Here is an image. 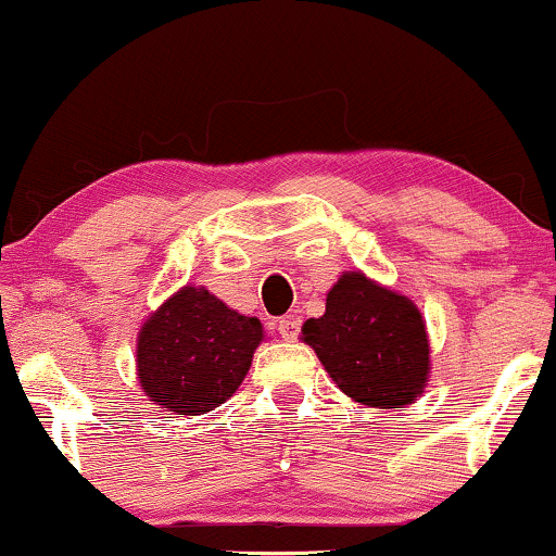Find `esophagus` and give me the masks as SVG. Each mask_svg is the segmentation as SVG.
Returning a JSON list of instances; mask_svg holds the SVG:
<instances>
[{"label": "esophagus", "instance_id": "1", "mask_svg": "<svg viewBox=\"0 0 556 556\" xmlns=\"http://www.w3.org/2000/svg\"><path fill=\"white\" fill-rule=\"evenodd\" d=\"M277 329H279V333H282L285 342H295V339L300 337V318L298 316H285L277 324Z\"/></svg>", "mask_w": 556, "mask_h": 556}]
</instances>
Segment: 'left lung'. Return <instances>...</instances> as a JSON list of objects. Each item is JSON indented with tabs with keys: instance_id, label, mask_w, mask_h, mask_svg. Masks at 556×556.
Segmentation results:
<instances>
[{
	"instance_id": "1",
	"label": "left lung",
	"mask_w": 556,
	"mask_h": 556,
	"mask_svg": "<svg viewBox=\"0 0 556 556\" xmlns=\"http://www.w3.org/2000/svg\"><path fill=\"white\" fill-rule=\"evenodd\" d=\"M303 339L346 396L376 409H404L425 391L430 342L419 307L363 271H344L326 313L307 318Z\"/></svg>"
}]
</instances>
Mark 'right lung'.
I'll use <instances>...</instances> for the list:
<instances>
[{
  "label": "right lung",
  "instance_id": "obj_1",
  "mask_svg": "<svg viewBox=\"0 0 556 556\" xmlns=\"http://www.w3.org/2000/svg\"><path fill=\"white\" fill-rule=\"evenodd\" d=\"M261 342L258 318L240 316L204 287H184L139 331V383L157 409L206 414L238 391Z\"/></svg>",
  "mask_w": 556,
  "mask_h": 556
}]
</instances>
